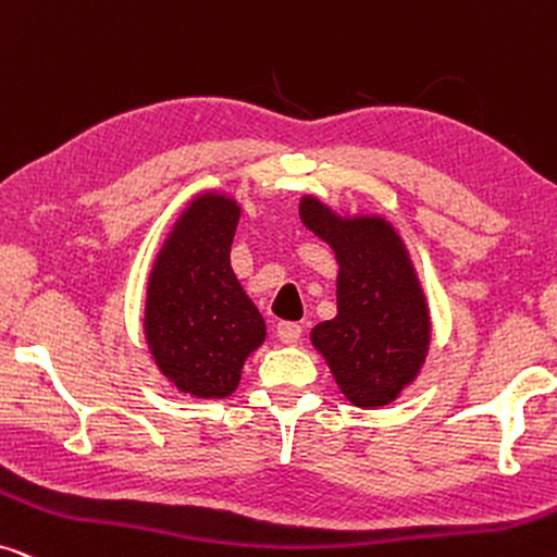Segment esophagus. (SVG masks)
<instances>
[{
  "label": "esophagus",
  "instance_id": "34e87169",
  "mask_svg": "<svg viewBox=\"0 0 557 557\" xmlns=\"http://www.w3.org/2000/svg\"><path fill=\"white\" fill-rule=\"evenodd\" d=\"M276 335L281 343L292 345L301 337V324L299 322H278L276 324Z\"/></svg>",
  "mask_w": 557,
  "mask_h": 557
}]
</instances>
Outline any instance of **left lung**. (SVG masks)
Returning a JSON list of instances; mask_svg holds the SVG:
<instances>
[{"instance_id": "1", "label": "left lung", "mask_w": 557, "mask_h": 557, "mask_svg": "<svg viewBox=\"0 0 557 557\" xmlns=\"http://www.w3.org/2000/svg\"><path fill=\"white\" fill-rule=\"evenodd\" d=\"M301 220L341 263L337 317L312 330L343 394L358 407H384L420 371L430 317L399 237L379 216L341 220L320 201H301Z\"/></svg>"}]
</instances>
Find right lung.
<instances>
[{"mask_svg": "<svg viewBox=\"0 0 557 557\" xmlns=\"http://www.w3.org/2000/svg\"><path fill=\"white\" fill-rule=\"evenodd\" d=\"M240 209L205 194L165 240L148 284L146 335L161 371L207 399L233 394L243 360L265 337L263 317L230 269Z\"/></svg>", "mask_w": 557, "mask_h": 557, "instance_id": "obj_1", "label": "right lung"}]
</instances>
